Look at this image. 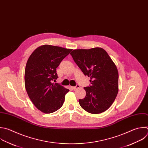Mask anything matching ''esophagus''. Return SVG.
Listing matches in <instances>:
<instances>
[{
	"instance_id": "34e87169",
	"label": "esophagus",
	"mask_w": 148,
	"mask_h": 148,
	"mask_svg": "<svg viewBox=\"0 0 148 148\" xmlns=\"http://www.w3.org/2000/svg\"><path fill=\"white\" fill-rule=\"evenodd\" d=\"M71 88H72V89H77V88H79V85H78V84H77L75 86H71Z\"/></svg>"
}]
</instances>
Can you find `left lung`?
<instances>
[{"instance_id":"8db88e82","label":"left lung","mask_w":148,"mask_h":148,"mask_svg":"<svg viewBox=\"0 0 148 148\" xmlns=\"http://www.w3.org/2000/svg\"><path fill=\"white\" fill-rule=\"evenodd\" d=\"M90 85L84 88L86 96L79 99L81 107L92 114L101 113L112 105L119 91L117 69L103 49H76L70 53Z\"/></svg>"}]
</instances>
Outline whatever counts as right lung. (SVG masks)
Returning <instances> with one entry per match:
<instances>
[{
  "label": "right lung",
  "mask_w": 148,
  "mask_h": 148,
  "mask_svg": "<svg viewBox=\"0 0 148 148\" xmlns=\"http://www.w3.org/2000/svg\"><path fill=\"white\" fill-rule=\"evenodd\" d=\"M72 49L45 45L29 56L25 69V86L35 107L45 113H52L63 105L69 91L53 81L58 78L56 69Z\"/></svg>",
  "instance_id": "add662e5"
}]
</instances>
